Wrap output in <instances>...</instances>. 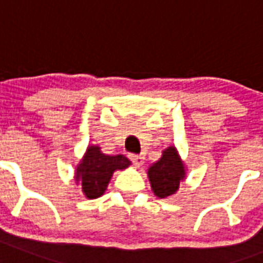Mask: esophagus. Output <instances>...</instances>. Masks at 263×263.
<instances>
[{
	"label": "esophagus",
	"instance_id": "1",
	"mask_svg": "<svg viewBox=\"0 0 263 263\" xmlns=\"http://www.w3.org/2000/svg\"><path fill=\"white\" fill-rule=\"evenodd\" d=\"M129 160H131L135 165H138V166L143 165V162H144L143 157L138 156V154H129Z\"/></svg>",
	"mask_w": 263,
	"mask_h": 263
}]
</instances>
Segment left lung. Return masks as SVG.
<instances>
[{
    "mask_svg": "<svg viewBox=\"0 0 263 263\" xmlns=\"http://www.w3.org/2000/svg\"><path fill=\"white\" fill-rule=\"evenodd\" d=\"M184 165L175 147L165 148L158 162L148 168V179L154 194L158 198H168L179 190L184 179Z\"/></svg>",
    "mask_w": 263,
    "mask_h": 263,
    "instance_id": "1",
    "label": "left lung"
}]
</instances>
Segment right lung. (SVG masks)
Returning <instances> with one entry per match:
<instances>
[{
    "label": "right lung",
    "mask_w": 263,
    "mask_h": 263,
    "mask_svg": "<svg viewBox=\"0 0 263 263\" xmlns=\"http://www.w3.org/2000/svg\"><path fill=\"white\" fill-rule=\"evenodd\" d=\"M128 165H131V161L127 157L121 154L106 156L98 146H91L87 148L82 164L78 166L76 181L82 184L84 195L94 199L103 195L113 172L117 169H125Z\"/></svg>",
    "instance_id": "obj_1"
}]
</instances>
